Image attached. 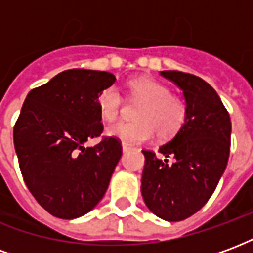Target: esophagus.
<instances>
[{"mask_svg": "<svg viewBox=\"0 0 253 253\" xmlns=\"http://www.w3.org/2000/svg\"><path fill=\"white\" fill-rule=\"evenodd\" d=\"M122 149H123V152H127V150H130L131 146L130 145H127V143H122Z\"/></svg>", "mask_w": 253, "mask_h": 253, "instance_id": "1", "label": "esophagus"}]
</instances>
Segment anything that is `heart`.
I'll return each instance as SVG.
<instances>
[{"mask_svg": "<svg viewBox=\"0 0 253 253\" xmlns=\"http://www.w3.org/2000/svg\"><path fill=\"white\" fill-rule=\"evenodd\" d=\"M128 94L142 104L135 112L137 121L119 122L108 127V135L127 145L148 141L154 132L167 141L180 131L186 122L187 105L180 96L169 92L165 84L150 77H137L127 83ZM100 115L107 122L118 119L123 110V97L115 86H107L97 96Z\"/></svg>", "mask_w": 253, "mask_h": 253, "instance_id": "b5f03b06", "label": "heart"}]
</instances>
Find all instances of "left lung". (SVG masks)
Returning a JSON list of instances; mask_svg holds the SVG:
<instances>
[{"label": "left lung", "mask_w": 253, "mask_h": 253, "mask_svg": "<svg viewBox=\"0 0 253 253\" xmlns=\"http://www.w3.org/2000/svg\"><path fill=\"white\" fill-rule=\"evenodd\" d=\"M183 90L187 116L181 130L160 146L164 159L145 156L141 192L149 210L169 222L183 221L210 199L225 172L232 123L217 92L194 74L160 72Z\"/></svg>", "instance_id": "1"}]
</instances>
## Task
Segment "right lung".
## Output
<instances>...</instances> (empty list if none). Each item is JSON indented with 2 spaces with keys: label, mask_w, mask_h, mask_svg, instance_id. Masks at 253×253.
<instances>
[{
  "label": "right lung",
  "mask_w": 253,
  "mask_h": 253,
  "mask_svg": "<svg viewBox=\"0 0 253 253\" xmlns=\"http://www.w3.org/2000/svg\"><path fill=\"white\" fill-rule=\"evenodd\" d=\"M108 72L72 69L31 90L13 128L20 170L31 194L51 215L73 219L104 196L122 156L118 138L104 137L97 96L115 83Z\"/></svg>",
  "instance_id": "right-lung-1"
}]
</instances>
